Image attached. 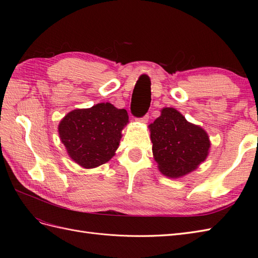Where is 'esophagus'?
Masks as SVG:
<instances>
[{
	"label": "esophagus",
	"mask_w": 258,
	"mask_h": 258,
	"mask_svg": "<svg viewBox=\"0 0 258 258\" xmlns=\"http://www.w3.org/2000/svg\"><path fill=\"white\" fill-rule=\"evenodd\" d=\"M148 118H150V116H148V115L146 114V115H144V116H142V117H139V118H136V120L139 121V122L146 123V122L148 121Z\"/></svg>",
	"instance_id": "1"
}]
</instances>
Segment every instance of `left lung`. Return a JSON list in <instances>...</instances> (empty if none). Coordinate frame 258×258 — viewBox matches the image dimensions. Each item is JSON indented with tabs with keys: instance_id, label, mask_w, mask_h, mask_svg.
<instances>
[{
	"instance_id": "1",
	"label": "left lung",
	"mask_w": 258,
	"mask_h": 258,
	"mask_svg": "<svg viewBox=\"0 0 258 258\" xmlns=\"http://www.w3.org/2000/svg\"><path fill=\"white\" fill-rule=\"evenodd\" d=\"M150 130L154 158L166 176H183L207 158L210 148L207 132L187 121L175 108H162Z\"/></svg>"
}]
</instances>
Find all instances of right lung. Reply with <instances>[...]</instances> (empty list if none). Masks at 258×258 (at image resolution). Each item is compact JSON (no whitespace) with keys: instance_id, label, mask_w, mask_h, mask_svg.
I'll return each instance as SVG.
<instances>
[{"instance_id":"obj_1","label":"right lung","mask_w":258,"mask_h":258,"mask_svg":"<svg viewBox=\"0 0 258 258\" xmlns=\"http://www.w3.org/2000/svg\"><path fill=\"white\" fill-rule=\"evenodd\" d=\"M127 122L126 110L111 103H99L70 112L58 129L70 157L88 169L103 165L113 157Z\"/></svg>"}]
</instances>
